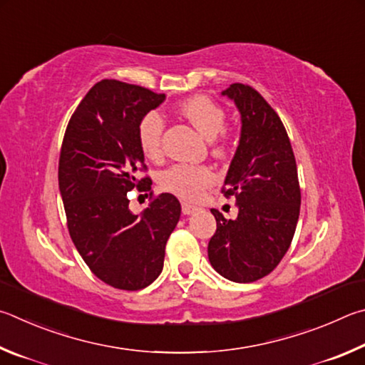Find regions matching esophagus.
I'll list each match as a JSON object with an SVG mask.
<instances>
[{"instance_id":"34e87169","label":"esophagus","mask_w":365,"mask_h":365,"mask_svg":"<svg viewBox=\"0 0 365 365\" xmlns=\"http://www.w3.org/2000/svg\"><path fill=\"white\" fill-rule=\"evenodd\" d=\"M181 208H182V213H184V215H192V213L197 212V210H199L197 207L190 205V203H186V202L181 203Z\"/></svg>"}]
</instances>
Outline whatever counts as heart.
<instances>
[{"instance_id": "obj_1", "label": "heart", "mask_w": 365, "mask_h": 365, "mask_svg": "<svg viewBox=\"0 0 365 365\" xmlns=\"http://www.w3.org/2000/svg\"><path fill=\"white\" fill-rule=\"evenodd\" d=\"M178 113L186 118L203 138L213 140L225 130L226 112L207 96H192L176 107ZM163 118L157 112L147 113L138 128L139 145L145 157L158 160L162 157ZM215 175L207 166L175 165L160 176V184L165 190L182 199L194 200L202 190L213 182Z\"/></svg>"}]
</instances>
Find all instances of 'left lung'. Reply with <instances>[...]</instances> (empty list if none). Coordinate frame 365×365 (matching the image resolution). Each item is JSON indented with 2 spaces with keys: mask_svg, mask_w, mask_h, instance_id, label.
I'll use <instances>...</instances> for the list:
<instances>
[{
  "mask_svg": "<svg viewBox=\"0 0 365 365\" xmlns=\"http://www.w3.org/2000/svg\"><path fill=\"white\" fill-rule=\"evenodd\" d=\"M240 113L237 150L225 179L239 215L212 210L216 232L208 242L215 271L232 282H255L274 271L295 234L302 192L290 139L279 115L252 86L234 83L221 93Z\"/></svg>",
  "mask_w": 365,
  "mask_h": 365,
  "instance_id": "left-lung-1",
  "label": "left lung"
}]
</instances>
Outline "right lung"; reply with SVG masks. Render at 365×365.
<instances>
[{
  "mask_svg": "<svg viewBox=\"0 0 365 365\" xmlns=\"http://www.w3.org/2000/svg\"><path fill=\"white\" fill-rule=\"evenodd\" d=\"M165 94L117 80H102L76 107L63 136L59 190L68 232L89 269L120 290H140L163 269L165 245L181 205L160 194L143 215L130 210L131 189L150 190L139 145L140 120Z\"/></svg>",
  "mask_w": 365,
  "mask_h": 365,
  "instance_id": "add662e5",
  "label": "right lung"
}]
</instances>
